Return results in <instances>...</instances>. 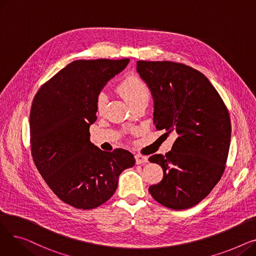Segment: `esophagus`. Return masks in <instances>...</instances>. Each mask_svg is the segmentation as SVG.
I'll list each match as a JSON object with an SVG mask.
<instances>
[{
    "instance_id": "34e87169",
    "label": "esophagus",
    "mask_w": 256,
    "mask_h": 256,
    "mask_svg": "<svg viewBox=\"0 0 256 256\" xmlns=\"http://www.w3.org/2000/svg\"><path fill=\"white\" fill-rule=\"evenodd\" d=\"M135 158H136V164H137V165L146 164L147 162H148V158H147V156H142V154H136V156H135Z\"/></svg>"
}]
</instances>
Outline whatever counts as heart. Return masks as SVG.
I'll return each mask as SVG.
<instances>
[{
    "label": "heart",
    "instance_id": "obj_1",
    "mask_svg": "<svg viewBox=\"0 0 256 256\" xmlns=\"http://www.w3.org/2000/svg\"><path fill=\"white\" fill-rule=\"evenodd\" d=\"M118 92L121 94V96L126 100L130 106L142 100H148L150 96L148 88H147V86L138 76H130L126 78L124 82L118 86ZM106 94L100 92L96 100V109L100 113H102L106 109Z\"/></svg>",
    "mask_w": 256,
    "mask_h": 256
}]
</instances>
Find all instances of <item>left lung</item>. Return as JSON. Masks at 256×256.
<instances>
[{"mask_svg":"<svg viewBox=\"0 0 256 256\" xmlns=\"http://www.w3.org/2000/svg\"><path fill=\"white\" fill-rule=\"evenodd\" d=\"M137 72L152 92L156 130L178 134L169 152L148 158L164 173L148 191L166 208H190L210 193L224 172L232 137L230 113L208 78L190 66L138 61Z\"/></svg>","mask_w":256,"mask_h":256,"instance_id":"8db88e82","label":"left lung"}]
</instances>
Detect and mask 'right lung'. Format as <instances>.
<instances>
[{
    "label": "right lung",
    "mask_w": 256,
    "mask_h": 256,
    "mask_svg": "<svg viewBox=\"0 0 256 256\" xmlns=\"http://www.w3.org/2000/svg\"><path fill=\"white\" fill-rule=\"evenodd\" d=\"M122 60H76L44 83L33 100L30 141L34 163L62 201L90 210L115 193L120 173L135 165L130 152L100 150L90 141L100 90L128 64Z\"/></svg>",
    "instance_id": "add662e5"
}]
</instances>
